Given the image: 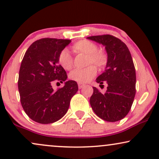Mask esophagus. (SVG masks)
Wrapping results in <instances>:
<instances>
[{
    "label": "esophagus",
    "mask_w": 159,
    "mask_h": 159,
    "mask_svg": "<svg viewBox=\"0 0 159 159\" xmlns=\"http://www.w3.org/2000/svg\"><path fill=\"white\" fill-rule=\"evenodd\" d=\"M78 88L79 89L83 88L84 87V84H81V83H78Z\"/></svg>",
    "instance_id": "esophagus-1"
}]
</instances>
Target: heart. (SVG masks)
<instances>
[{
	"label": "heart",
	"mask_w": 159,
	"mask_h": 159,
	"mask_svg": "<svg viewBox=\"0 0 159 159\" xmlns=\"http://www.w3.org/2000/svg\"><path fill=\"white\" fill-rule=\"evenodd\" d=\"M72 50L77 53H84L87 55L86 65L94 64L101 69L107 62V56L105 52L98 50L97 44L88 41L82 40L78 41L72 46ZM59 63L66 70H70L73 66V57L68 49H63L58 57ZM97 70L93 65H90L84 69H77L69 73V77L72 81L78 83H87L91 81L97 75Z\"/></svg>",
	"instance_id": "obj_1"
}]
</instances>
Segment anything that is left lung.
<instances>
[{
	"mask_svg": "<svg viewBox=\"0 0 159 159\" xmlns=\"http://www.w3.org/2000/svg\"><path fill=\"white\" fill-rule=\"evenodd\" d=\"M87 38L103 45L108 57L105 71L96 79L100 87L107 84V90L102 93L93 87L90 106L104 121H120L130 110L136 93V71L131 55L123 41L110 34Z\"/></svg>",
	"mask_w": 159,
	"mask_h": 159,
	"instance_id": "obj_1",
	"label": "left lung"
}]
</instances>
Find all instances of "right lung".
I'll return each mask as SVG.
<instances>
[{
    "instance_id": "obj_1",
    "label": "right lung",
    "mask_w": 159,
    "mask_h": 159,
    "mask_svg": "<svg viewBox=\"0 0 159 159\" xmlns=\"http://www.w3.org/2000/svg\"><path fill=\"white\" fill-rule=\"evenodd\" d=\"M70 42L57 38L38 40L22 59L18 80L21 104L27 116L38 123L51 124L62 118L78 91L76 81H66V71L59 65L60 53ZM57 81L65 85L54 91L52 84Z\"/></svg>"
}]
</instances>
